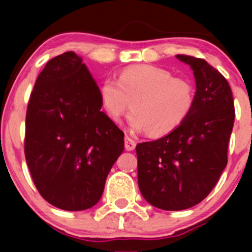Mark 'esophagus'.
Wrapping results in <instances>:
<instances>
[{
    "mask_svg": "<svg viewBox=\"0 0 252 252\" xmlns=\"http://www.w3.org/2000/svg\"><path fill=\"white\" fill-rule=\"evenodd\" d=\"M124 145H126V151H133L136 146V142L131 138H129V136H126V139H124Z\"/></svg>",
    "mask_w": 252,
    "mask_h": 252,
    "instance_id": "34e87169",
    "label": "esophagus"
}]
</instances>
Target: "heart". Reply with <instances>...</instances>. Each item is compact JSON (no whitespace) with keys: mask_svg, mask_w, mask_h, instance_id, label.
Segmentation results:
<instances>
[{"mask_svg":"<svg viewBox=\"0 0 252 252\" xmlns=\"http://www.w3.org/2000/svg\"><path fill=\"white\" fill-rule=\"evenodd\" d=\"M100 100L113 123L121 121L131 102L130 128L163 136L185 121L194 105L195 90L187 79L173 78L163 68L142 64L123 69L117 81L105 79L100 86Z\"/></svg>","mask_w":252,"mask_h":252,"instance_id":"1","label":"heart"}]
</instances>
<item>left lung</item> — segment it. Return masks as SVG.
Listing matches in <instances>:
<instances>
[{"instance_id":"8db88e82","label":"left lung","mask_w":252,"mask_h":252,"mask_svg":"<svg viewBox=\"0 0 252 252\" xmlns=\"http://www.w3.org/2000/svg\"><path fill=\"white\" fill-rule=\"evenodd\" d=\"M177 58L194 72L191 111L168 135L136 145L139 189L150 205L166 211L192 207L215 188L227 166L235 118L227 79L201 58Z\"/></svg>"}]
</instances>
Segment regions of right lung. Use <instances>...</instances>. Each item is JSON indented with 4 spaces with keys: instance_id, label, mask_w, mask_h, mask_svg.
I'll list each match as a JSON object with an SVG mask.
<instances>
[{
    "instance_id": "add662e5",
    "label": "right lung",
    "mask_w": 252,
    "mask_h": 252,
    "mask_svg": "<svg viewBox=\"0 0 252 252\" xmlns=\"http://www.w3.org/2000/svg\"><path fill=\"white\" fill-rule=\"evenodd\" d=\"M100 89L77 53L46 63L28 103L24 152L40 195L55 207L98 202L124 150V133L101 111Z\"/></svg>"
}]
</instances>
